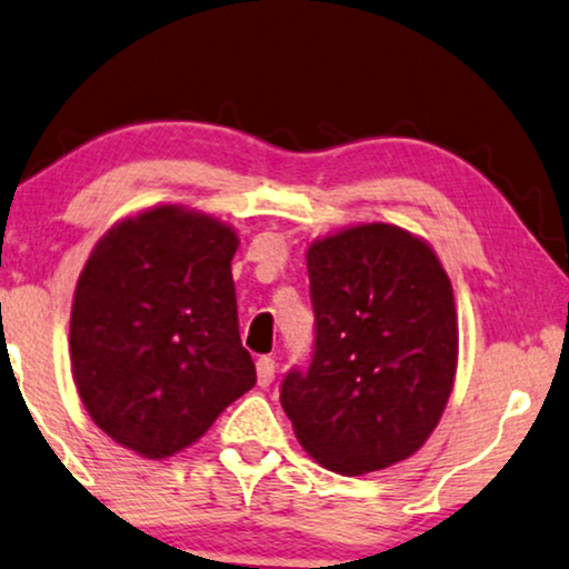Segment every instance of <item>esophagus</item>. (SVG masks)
<instances>
[{
	"mask_svg": "<svg viewBox=\"0 0 569 569\" xmlns=\"http://www.w3.org/2000/svg\"><path fill=\"white\" fill-rule=\"evenodd\" d=\"M271 380H274V359L261 357L257 361V382L259 387H269Z\"/></svg>",
	"mask_w": 569,
	"mask_h": 569,
	"instance_id": "1",
	"label": "esophagus"
}]
</instances>
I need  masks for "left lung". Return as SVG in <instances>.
I'll use <instances>...</instances> for the list:
<instances>
[{
    "label": "left lung",
    "instance_id": "obj_1",
    "mask_svg": "<svg viewBox=\"0 0 569 569\" xmlns=\"http://www.w3.org/2000/svg\"><path fill=\"white\" fill-rule=\"evenodd\" d=\"M316 351L282 380L300 447L339 475L380 472L441 421L459 357L455 290L423 238L359 223L308 246Z\"/></svg>",
    "mask_w": 569,
    "mask_h": 569
}]
</instances>
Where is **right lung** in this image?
Masks as SVG:
<instances>
[{"mask_svg": "<svg viewBox=\"0 0 569 569\" xmlns=\"http://www.w3.org/2000/svg\"><path fill=\"white\" fill-rule=\"evenodd\" d=\"M236 249L223 220L156 204L89 253L71 305V372L87 413L120 447L174 457L257 385L238 333Z\"/></svg>", "mask_w": 569, "mask_h": 569, "instance_id": "1", "label": "right lung"}]
</instances>
